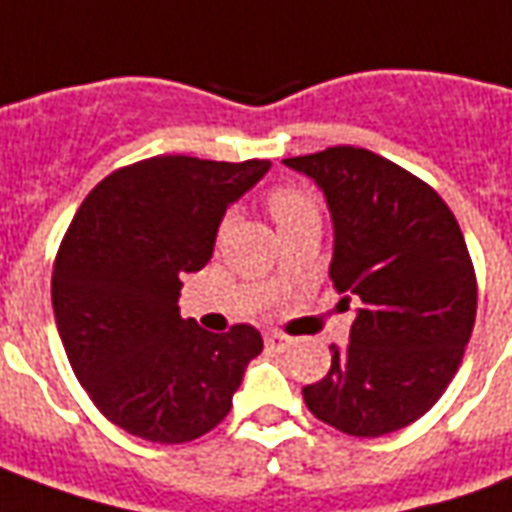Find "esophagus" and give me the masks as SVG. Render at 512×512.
I'll list each match as a JSON object with an SVG mask.
<instances>
[{
    "mask_svg": "<svg viewBox=\"0 0 512 512\" xmlns=\"http://www.w3.org/2000/svg\"><path fill=\"white\" fill-rule=\"evenodd\" d=\"M266 345L268 348H274V351H285L290 345V337H285L282 332H268L266 334Z\"/></svg>",
    "mask_w": 512,
    "mask_h": 512,
    "instance_id": "34e87169",
    "label": "esophagus"
}]
</instances>
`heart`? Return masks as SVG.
<instances>
[{
  "mask_svg": "<svg viewBox=\"0 0 512 512\" xmlns=\"http://www.w3.org/2000/svg\"><path fill=\"white\" fill-rule=\"evenodd\" d=\"M268 211L277 219L279 227H288V224L301 222V219L318 216V205H315V197L310 191L299 189V186H277L268 194Z\"/></svg>",
  "mask_w": 512,
  "mask_h": 512,
  "instance_id": "heart-1",
  "label": "heart"
}]
</instances>
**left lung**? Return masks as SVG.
<instances>
[{"instance_id":"1","label":"left lung","mask_w":512,"mask_h":512,"mask_svg":"<svg viewBox=\"0 0 512 512\" xmlns=\"http://www.w3.org/2000/svg\"><path fill=\"white\" fill-rule=\"evenodd\" d=\"M321 186L334 222L329 266L354 299L351 343L301 395L348 436L417 422L458 373L477 315V279L455 216L425 180L365 147L285 158Z\"/></svg>"}]
</instances>
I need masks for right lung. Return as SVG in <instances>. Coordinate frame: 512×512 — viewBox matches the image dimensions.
I'll use <instances>...</instances> for the list:
<instances>
[{
    "label": "right lung",
    "instance_id": "1",
    "mask_svg": "<svg viewBox=\"0 0 512 512\" xmlns=\"http://www.w3.org/2000/svg\"><path fill=\"white\" fill-rule=\"evenodd\" d=\"M191 156L115 169L79 205L51 274V304L79 384L117 428L156 444L213 430L263 351L249 323L213 334L180 318V277L213 255L224 211L268 172Z\"/></svg>",
    "mask_w": 512,
    "mask_h": 512
}]
</instances>
